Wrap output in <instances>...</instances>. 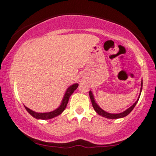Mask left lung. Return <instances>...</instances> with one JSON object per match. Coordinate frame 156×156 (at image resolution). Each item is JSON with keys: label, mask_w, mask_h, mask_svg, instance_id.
Masks as SVG:
<instances>
[{"label": "left lung", "mask_w": 156, "mask_h": 156, "mask_svg": "<svg viewBox=\"0 0 156 156\" xmlns=\"http://www.w3.org/2000/svg\"><path fill=\"white\" fill-rule=\"evenodd\" d=\"M142 86H143V83H141V89H140V92L141 90H142ZM89 95H90V100H91V103H92V106L93 107H94V110H95L96 112H97V113H98L100 115L103 116V117H105V118H107V119H120V118H123V117H125V116H127V115L129 114V113L130 112L132 111V110L133 109V108L135 107V106H136V104L137 103L138 100H139V98H138V100H136V102H135L134 104L133 105V106H130V108H127V110H125V112H123L122 113H119V114H111V113H108L106 112H105L104 110L102 109L101 108L99 107L98 105L96 103L95 100H94V96H93V94L91 93V91H90L89 92Z\"/></svg>", "instance_id": "1"}]
</instances>
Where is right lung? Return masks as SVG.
<instances>
[{"label":"right lung","instance_id":"obj_1","mask_svg":"<svg viewBox=\"0 0 156 156\" xmlns=\"http://www.w3.org/2000/svg\"><path fill=\"white\" fill-rule=\"evenodd\" d=\"M78 87V84H73V85L70 86V87L67 89L66 92L65 96H64L63 99H62V103H61L60 106L53 112H45V113H38L29 109V108L26 107V106H25V108H26V109L27 110L28 112H29L31 116H33V117L35 118V119H43V120H45V119H52V118H54L56 117V116L60 115L61 113L65 110V108H66L67 103H68L69 102V97H70V96L73 94L74 91L77 89V87Z\"/></svg>","mask_w":156,"mask_h":156}]
</instances>
